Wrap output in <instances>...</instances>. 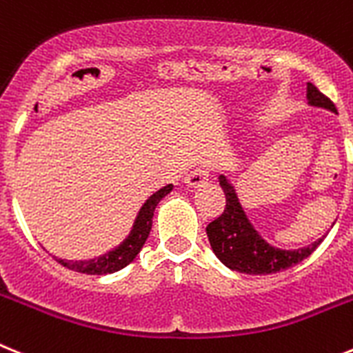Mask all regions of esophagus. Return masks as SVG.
Returning <instances> with one entry per match:
<instances>
[{
	"label": "esophagus",
	"instance_id": "obj_1",
	"mask_svg": "<svg viewBox=\"0 0 353 353\" xmlns=\"http://www.w3.org/2000/svg\"><path fill=\"white\" fill-rule=\"evenodd\" d=\"M207 180H209V173H207L205 170H194L192 173H189L188 176H185V185H189V188H201L203 183H207Z\"/></svg>",
	"mask_w": 353,
	"mask_h": 353
}]
</instances>
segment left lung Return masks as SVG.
I'll return each instance as SVG.
<instances>
[{"instance_id": "1", "label": "left lung", "mask_w": 353, "mask_h": 353, "mask_svg": "<svg viewBox=\"0 0 353 353\" xmlns=\"http://www.w3.org/2000/svg\"><path fill=\"white\" fill-rule=\"evenodd\" d=\"M307 101L312 107H321L330 112H337L336 105L312 83H307ZM219 185L225 192L227 205L218 219L209 223L207 237L216 257L230 270L246 273V275L279 273L302 263L323 241L325 236L314 241L312 245L298 250H282L271 246L259 236V232L250 223L248 216L241 207L236 189L225 174H219Z\"/></svg>"}]
</instances>
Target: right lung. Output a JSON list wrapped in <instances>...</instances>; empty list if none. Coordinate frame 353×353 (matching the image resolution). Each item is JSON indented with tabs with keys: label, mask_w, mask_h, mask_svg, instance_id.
<instances>
[{
	"label": "right lung",
	"mask_w": 353,
	"mask_h": 353,
	"mask_svg": "<svg viewBox=\"0 0 353 353\" xmlns=\"http://www.w3.org/2000/svg\"><path fill=\"white\" fill-rule=\"evenodd\" d=\"M171 189H173V183H168L165 188L153 192L152 196L144 201V205L141 207L128 237L114 250H110V252H107L103 255H99V257L87 259V261H65V259L57 257L55 261L62 264L64 268H68V270L78 271V273H87V275H107V273L123 270V268L128 266L137 257L143 245L146 243L148 236H150V230H152V219L153 212H155V207L159 205V201L165 194H170Z\"/></svg>",
	"instance_id": "obj_1"
}]
</instances>
